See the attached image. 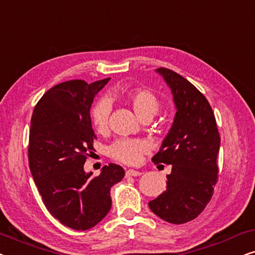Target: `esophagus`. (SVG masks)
<instances>
[{"mask_svg":"<svg viewBox=\"0 0 255 255\" xmlns=\"http://www.w3.org/2000/svg\"><path fill=\"white\" fill-rule=\"evenodd\" d=\"M139 175H141V172H138V170H133V169H128L127 170V173H125V176L127 177L139 176Z\"/></svg>","mask_w":255,"mask_h":255,"instance_id":"esophagus-1","label":"esophagus"}]
</instances>
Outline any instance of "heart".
Instances as JSON below:
<instances>
[{"label": "heart", "mask_w": 255, "mask_h": 255, "mask_svg": "<svg viewBox=\"0 0 255 255\" xmlns=\"http://www.w3.org/2000/svg\"><path fill=\"white\" fill-rule=\"evenodd\" d=\"M125 99L131 104L134 114L139 120L145 117H153L159 111L160 101L154 93L148 89L138 88L125 94ZM111 111V103L108 99L97 100L90 110V121L97 132H103L108 127ZM149 146L147 141L142 139H120L108 148L109 155L117 161L127 165L137 163L145 153H147Z\"/></svg>", "instance_id": "heart-1"}]
</instances>
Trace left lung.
<instances>
[{
	"instance_id": "8db88e82",
	"label": "left lung",
	"mask_w": 255,
	"mask_h": 255,
	"mask_svg": "<svg viewBox=\"0 0 255 255\" xmlns=\"http://www.w3.org/2000/svg\"><path fill=\"white\" fill-rule=\"evenodd\" d=\"M156 72L172 90L176 114L168 134L152 160L172 165L167 188L148 207L163 221L183 224L210 202L218 179L221 145L214 111L205 96L187 79L168 68Z\"/></svg>"
}]
</instances>
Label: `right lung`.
<instances>
[{
    "label": "right lung",
    "instance_id": "obj_1",
    "mask_svg": "<svg viewBox=\"0 0 255 255\" xmlns=\"http://www.w3.org/2000/svg\"><path fill=\"white\" fill-rule=\"evenodd\" d=\"M109 80L59 83L38 101L31 118L27 153L34 183L48 212L78 231L92 229L106 217L111 187L125 174L116 163L104 166L99 176L83 169L96 139L90 107Z\"/></svg>",
    "mask_w": 255,
    "mask_h": 255
}]
</instances>
